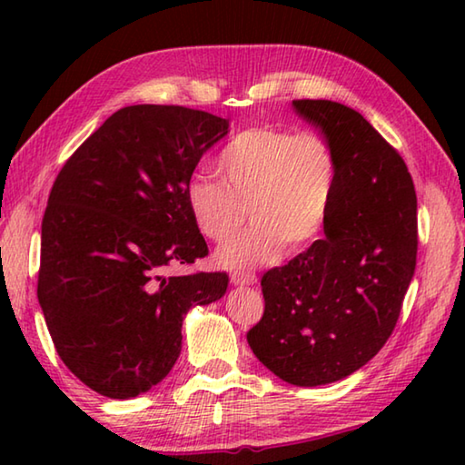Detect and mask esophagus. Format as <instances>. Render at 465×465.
<instances>
[{"mask_svg":"<svg viewBox=\"0 0 465 465\" xmlns=\"http://www.w3.org/2000/svg\"><path fill=\"white\" fill-rule=\"evenodd\" d=\"M232 282L233 285H254L256 282V274L254 272H232Z\"/></svg>","mask_w":465,"mask_h":465,"instance_id":"obj_1","label":"esophagus"}]
</instances>
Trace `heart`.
Here are the masks:
<instances>
[{
	"label": "heart",
	"mask_w": 465,
	"mask_h": 465,
	"mask_svg": "<svg viewBox=\"0 0 465 465\" xmlns=\"http://www.w3.org/2000/svg\"><path fill=\"white\" fill-rule=\"evenodd\" d=\"M222 180L194 176L186 207L204 238L225 243L248 219L254 227L219 252L223 266L269 262L285 248L299 254L324 233L334 207L338 160L320 131L254 124L227 141L217 155Z\"/></svg>",
	"instance_id": "1"
}]
</instances>
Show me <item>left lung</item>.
I'll return each instance as SVG.
<instances>
[{
    "label": "left lung",
    "instance_id": "8db88e82",
    "mask_svg": "<svg viewBox=\"0 0 465 465\" xmlns=\"http://www.w3.org/2000/svg\"><path fill=\"white\" fill-rule=\"evenodd\" d=\"M293 106L334 147V207L324 238L264 272V313L246 336L282 381L313 388L355 373L388 342L416 269L419 222L402 155L357 110Z\"/></svg>",
    "mask_w": 465,
    "mask_h": 465
}]
</instances>
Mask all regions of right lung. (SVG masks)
Wrapping results in <instances>:
<instances>
[{"label": "right lung", "instance_id": "obj_1", "mask_svg": "<svg viewBox=\"0 0 465 465\" xmlns=\"http://www.w3.org/2000/svg\"><path fill=\"white\" fill-rule=\"evenodd\" d=\"M227 127L204 110L124 106L54 178L38 303L63 363L102 396L127 400L160 383L183 349L184 313L225 293V272L163 271L209 254L186 184Z\"/></svg>", "mask_w": 465, "mask_h": 465}]
</instances>
